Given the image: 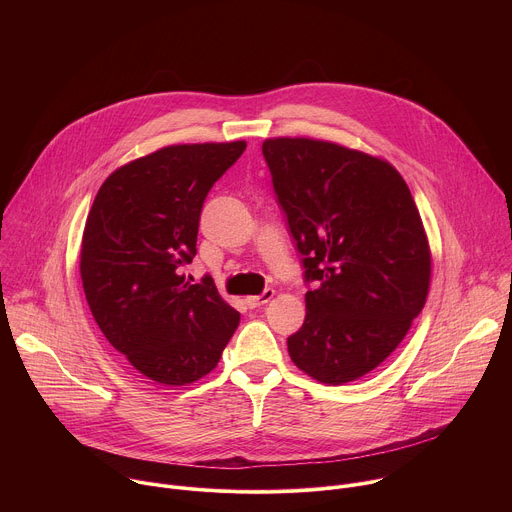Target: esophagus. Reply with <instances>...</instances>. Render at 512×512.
<instances>
[{
  "mask_svg": "<svg viewBox=\"0 0 512 512\" xmlns=\"http://www.w3.org/2000/svg\"><path fill=\"white\" fill-rule=\"evenodd\" d=\"M273 296H275L273 289H265L261 296H249V298H245V302L249 308H261V306L269 304L273 300Z\"/></svg>",
  "mask_w": 512,
  "mask_h": 512,
  "instance_id": "obj_1",
  "label": "esophagus"
}]
</instances>
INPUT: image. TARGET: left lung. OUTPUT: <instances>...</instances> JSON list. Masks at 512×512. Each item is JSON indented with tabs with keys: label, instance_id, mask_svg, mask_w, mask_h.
Instances as JSON below:
<instances>
[{
	"label": "left lung",
	"instance_id": "obj_1",
	"mask_svg": "<svg viewBox=\"0 0 512 512\" xmlns=\"http://www.w3.org/2000/svg\"><path fill=\"white\" fill-rule=\"evenodd\" d=\"M263 156L316 283L289 356L324 385L356 381L401 344L427 300L431 251L415 200L387 160L334 141L269 137Z\"/></svg>",
	"mask_w": 512,
	"mask_h": 512
}]
</instances>
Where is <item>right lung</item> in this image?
<instances>
[{"label":"right lung","mask_w":512,"mask_h":512,"mask_svg":"<svg viewBox=\"0 0 512 512\" xmlns=\"http://www.w3.org/2000/svg\"><path fill=\"white\" fill-rule=\"evenodd\" d=\"M247 141L178 143L117 168L99 188L81 243L95 322L131 367L160 385L208 375L239 326L214 281L180 269L196 255L202 202Z\"/></svg>","instance_id":"obj_1"}]
</instances>
